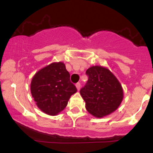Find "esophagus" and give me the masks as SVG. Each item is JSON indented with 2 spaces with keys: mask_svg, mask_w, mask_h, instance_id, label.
<instances>
[{
  "mask_svg": "<svg viewBox=\"0 0 153 153\" xmlns=\"http://www.w3.org/2000/svg\"><path fill=\"white\" fill-rule=\"evenodd\" d=\"M75 86H76L77 89H78V91L80 90V82H77V83L75 84Z\"/></svg>",
  "mask_w": 153,
  "mask_h": 153,
  "instance_id": "esophagus-1",
  "label": "esophagus"
}]
</instances>
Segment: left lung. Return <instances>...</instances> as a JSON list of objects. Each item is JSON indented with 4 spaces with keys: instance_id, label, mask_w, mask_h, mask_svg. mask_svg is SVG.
Returning a JSON list of instances; mask_svg holds the SVG:
<instances>
[{
    "instance_id": "left-lung-1",
    "label": "left lung",
    "mask_w": 153,
    "mask_h": 153,
    "mask_svg": "<svg viewBox=\"0 0 153 153\" xmlns=\"http://www.w3.org/2000/svg\"><path fill=\"white\" fill-rule=\"evenodd\" d=\"M85 74L88 79L80 94L88 111L101 118L117 110L122 101L123 89L113 73L103 67L93 66Z\"/></svg>"
}]
</instances>
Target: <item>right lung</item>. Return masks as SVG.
<instances>
[{
    "mask_svg": "<svg viewBox=\"0 0 153 153\" xmlns=\"http://www.w3.org/2000/svg\"><path fill=\"white\" fill-rule=\"evenodd\" d=\"M77 88L62 62H53L39 71L31 82V93L36 106L49 115H57L68 105Z\"/></svg>",
    "mask_w": 153,
    "mask_h": 153,
    "instance_id": "right-lung-1",
    "label": "right lung"
}]
</instances>
